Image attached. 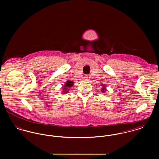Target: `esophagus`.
<instances>
[{"label":"esophagus","instance_id":"obj_1","mask_svg":"<svg viewBox=\"0 0 159 159\" xmlns=\"http://www.w3.org/2000/svg\"><path fill=\"white\" fill-rule=\"evenodd\" d=\"M84 80L85 81H88L89 79V76H88V75H85L84 76Z\"/></svg>","mask_w":159,"mask_h":159}]
</instances>
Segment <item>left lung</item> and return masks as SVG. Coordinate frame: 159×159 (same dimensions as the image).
<instances>
[{
  "mask_svg": "<svg viewBox=\"0 0 159 159\" xmlns=\"http://www.w3.org/2000/svg\"><path fill=\"white\" fill-rule=\"evenodd\" d=\"M101 86H102V88H101V91H102V92H103V93L105 92L106 91H107L106 86H105V85H103V84H102V85H101Z\"/></svg>",
  "mask_w": 159,
  "mask_h": 159,
  "instance_id": "1",
  "label": "left lung"
}]
</instances>
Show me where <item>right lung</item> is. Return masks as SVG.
I'll return each mask as SVG.
<instances>
[{
	"mask_svg": "<svg viewBox=\"0 0 159 159\" xmlns=\"http://www.w3.org/2000/svg\"><path fill=\"white\" fill-rule=\"evenodd\" d=\"M73 82L72 81H67L66 83H65V85L64 86L63 88H62V93H68V91L70 88H71V87L73 85Z\"/></svg>",
	"mask_w": 159,
	"mask_h": 159,
	"instance_id": "right-lung-1",
	"label": "right lung"
}]
</instances>
